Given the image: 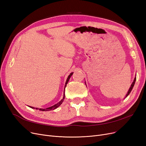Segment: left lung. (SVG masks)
<instances>
[{"label":"left lung","instance_id":"1","mask_svg":"<svg viewBox=\"0 0 146 146\" xmlns=\"http://www.w3.org/2000/svg\"><path fill=\"white\" fill-rule=\"evenodd\" d=\"M135 81H136V76H135V78H134V81H133V82H132V84H131V87H130V88H129V90H128V91L127 94H126V95L125 96V98H126V97H127L129 96V94H130V92H131V91H132V90L133 87H134V84H135Z\"/></svg>","mask_w":146,"mask_h":146}]
</instances>
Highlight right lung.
Instances as JSON below:
<instances>
[{
    "label": "right lung",
    "instance_id": "obj_1",
    "mask_svg": "<svg viewBox=\"0 0 146 146\" xmlns=\"http://www.w3.org/2000/svg\"><path fill=\"white\" fill-rule=\"evenodd\" d=\"M73 74V72L71 73L70 74L68 75V78H67V80H66V84H65L64 90H65V88H66V85H67V83H68V82L70 78V77L72 76ZM64 96H63V98H62V99L60 101H59V102H58V103L55 104V105H54V106H51V107H48V108H46V109H38V108H36V109H37V110L38 109V110H40V111H49V110H54V109H56V108H57V107H58L62 103L63 101H64V98H65V92H64ZM30 108H31V109H35V107H33L30 106Z\"/></svg>",
    "mask_w": 146,
    "mask_h": 146
}]
</instances>
